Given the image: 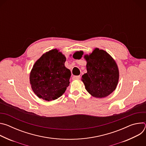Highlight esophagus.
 <instances>
[{"label":"esophagus","mask_w":146,"mask_h":146,"mask_svg":"<svg viewBox=\"0 0 146 146\" xmlns=\"http://www.w3.org/2000/svg\"><path fill=\"white\" fill-rule=\"evenodd\" d=\"M80 78V76H74L73 77H72V79L73 80H79Z\"/></svg>","instance_id":"obj_1"}]
</instances>
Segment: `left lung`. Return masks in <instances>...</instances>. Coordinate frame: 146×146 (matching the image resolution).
Returning <instances> with one entry per match:
<instances>
[{
  "instance_id": "obj_1",
  "label": "left lung",
  "mask_w": 146,
  "mask_h": 146,
  "mask_svg": "<svg viewBox=\"0 0 146 146\" xmlns=\"http://www.w3.org/2000/svg\"><path fill=\"white\" fill-rule=\"evenodd\" d=\"M76 52L74 54H80ZM87 60V73L82 76L86 90L92 96L105 98L111 94L116 88L119 71L117 65L113 58L105 51L96 48L93 52L84 55Z\"/></svg>"
}]
</instances>
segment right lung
<instances>
[{"mask_svg": "<svg viewBox=\"0 0 146 146\" xmlns=\"http://www.w3.org/2000/svg\"><path fill=\"white\" fill-rule=\"evenodd\" d=\"M65 55L54 49L35 62L30 73V83L39 98L51 101L65 93L71 76L70 70L65 66Z\"/></svg>", "mask_w": 146, "mask_h": 146, "instance_id": "1", "label": "right lung"}]
</instances>
